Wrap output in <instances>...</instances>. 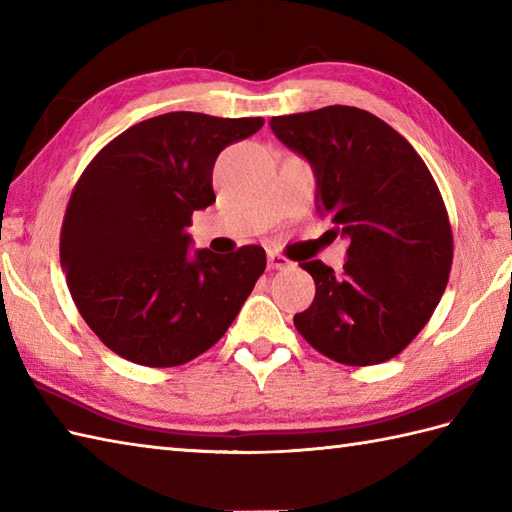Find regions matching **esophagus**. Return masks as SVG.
Here are the masks:
<instances>
[{"label":"esophagus","mask_w":512,"mask_h":512,"mask_svg":"<svg viewBox=\"0 0 512 512\" xmlns=\"http://www.w3.org/2000/svg\"><path fill=\"white\" fill-rule=\"evenodd\" d=\"M292 266V262L288 257H284V255H279V253H270L268 255V268H273V270H286V268H290Z\"/></svg>","instance_id":"obj_1"}]
</instances>
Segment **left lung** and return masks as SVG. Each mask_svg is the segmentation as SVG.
<instances>
[{
  "instance_id": "8db88e82",
  "label": "left lung",
  "mask_w": 512,
  "mask_h": 512,
  "mask_svg": "<svg viewBox=\"0 0 512 512\" xmlns=\"http://www.w3.org/2000/svg\"><path fill=\"white\" fill-rule=\"evenodd\" d=\"M275 136L317 173V213L350 239L343 273L303 262L312 306L295 328L336 363L365 367L400 354L447 288L453 233L436 180L407 138L358 107L275 116Z\"/></svg>"
}]
</instances>
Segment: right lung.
<instances>
[{
	"mask_svg": "<svg viewBox=\"0 0 512 512\" xmlns=\"http://www.w3.org/2000/svg\"><path fill=\"white\" fill-rule=\"evenodd\" d=\"M262 116L169 112L107 143L76 180L61 224L74 306L118 356L145 367L193 361L222 339L266 270L262 246L189 257L193 211L215 202L220 151Z\"/></svg>",
	"mask_w": 512,
	"mask_h": 512,
	"instance_id": "1",
	"label": "right lung"
}]
</instances>
